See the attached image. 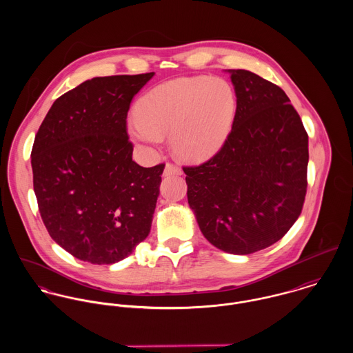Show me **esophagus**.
<instances>
[{
  "label": "esophagus",
  "mask_w": 353,
  "mask_h": 353,
  "mask_svg": "<svg viewBox=\"0 0 353 353\" xmlns=\"http://www.w3.org/2000/svg\"><path fill=\"white\" fill-rule=\"evenodd\" d=\"M164 176H170V175H181L182 174V170L176 165H174L172 163H167L164 165Z\"/></svg>",
  "instance_id": "34e87169"
}]
</instances>
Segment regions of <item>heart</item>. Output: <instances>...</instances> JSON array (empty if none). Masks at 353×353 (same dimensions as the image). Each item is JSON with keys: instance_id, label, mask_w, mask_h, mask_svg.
I'll return each instance as SVG.
<instances>
[{"instance_id": "1", "label": "heart", "mask_w": 353, "mask_h": 353, "mask_svg": "<svg viewBox=\"0 0 353 353\" xmlns=\"http://www.w3.org/2000/svg\"><path fill=\"white\" fill-rule=\"evenodd\" d=\"M235 111V91L224 79L181 77L148 92L128 129L134 141L150 147H159L170 136L176 157L202 163L225 144Z\"/></svg>"}]
</instances>
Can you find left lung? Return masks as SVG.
<instances>
[{
    "mask_svg": "<svg viewBox=\"0 0 353 353\" xmlns=\"http://www.w3.org/2000/svg\"><path fill=\"white\" fill-rule=\"evenodd\" d=\"M228 73L236 95L231 133L212 159L183 171L203 236L246 255L280 241L301 216L308 136L280 87L245 69Z\"/></svg>",
    "mask_w": 353,
    "mask_h": 353,
    "instance_id": "8db88e82",
    "label": "left lung"
}]
</instances>
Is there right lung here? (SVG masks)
Instances as JSON below:
<instances>
[{
    "label": "right lung",
    "mask_w": 353,
    "mask_h": 353,
    "mask_svg": "<svg viewBox=\"0 0 353 353\" xmlns=\"http://www.w3.org/2000/svg\"><path fill=\"white\" fill-rule=\"evenodd\" d=\"M153 72L95 77L52 103L34 141V192L52 241L73 256L115 263L151 231L164 164L132 159L126 117Z\"/></svg>",
    "instance_id": "1"
}]
</instances>
